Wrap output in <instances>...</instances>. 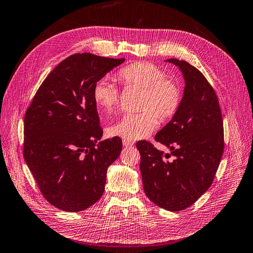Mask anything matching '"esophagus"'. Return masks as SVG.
Segmentation results:
<instances>
[{
  "instance_id": "1",
  "label": "esophagus",
  "mask_w": 253,
  "mask_h": 253,
  "mask_svg": "<svg viewBox=\"0 0 253 253\" xmlns=\"http://www.w3.org/2000/svg\"><path fill=\"white\" fill-rule=\"evenodd\" d=\"M123 145L124 146H126V147H128V146H132L133 145V142H131V141H128V140H123Z\"/></svg>"
}]
</instances>
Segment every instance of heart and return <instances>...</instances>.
Returning a JSON list of instances; mask_svg holds the SVG:
<instances>
[{"instance_id":"obj_1","label":"heart","mask_w":253,"mask_h":253,"mask_svg":"<svg viewBox=\"0 0 253 253\" xmlns=\"http://www.w3.org/2000/svg\"><path fill=\"white\" fill-rule=\"evenodd\" d=\"M118 77L126 85L143 89L141 108L145 110L123 115L108 129L110 135L128 141L146 138L157 127L156 114L159 119L169 120L177 113L182 99L181 89L161 69L139 61L121 69ZM93 100L100 111L110 113L118 106L119 89L108 77L100 78L93 88Z\"/></svg>"}]
</instances>
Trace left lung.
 Masks as SVG:
<instances>
[{"mask_svg":"<svg viewBox=\"0 0 253 253\" xmlns=\"http://www.w3.org/2000/svg\"><path fill=\"white\" fill-rule=\"evenodd\" d=\"M174 63L185 82L183 97L172 119L155 140L170 149L163 154L139 141L143 187L153 203L168 211H182L211 186L223 153V123L218 98L201 72L184 60ZM175 156L172 162L166 160Z\"/></svg>","mask_w":253,"mask_h":253,"instance_id":"left-lung-1","label":"left lung"}]
</instances>
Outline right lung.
<instances>
[{
    "mask_svg": "<svg viewBox=\"0 0 253 253\" xmlns=\"http://www.w3.org/2000/svg\"><path fill=\"white\" fill-rule=\"evenodd\" d=\"M90 53L61 61L43 81L24 118L23 156L40 192L67 212L84 211L105 191L107 169L122 151L119 136H103L93 88L120 66Z\"/></svg>",
    "mask_w": 253,
    "mask_h": 253,
    "instance_id": "1",
    "label": "right lung"
}]
</instances>
